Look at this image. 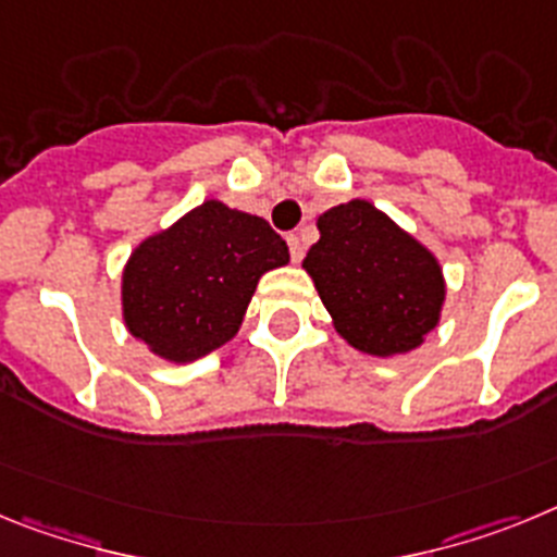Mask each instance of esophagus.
I'll return each mask as SVG.
<instances>
[{
    "label": "esophagus",
    "mask_w": 557,
    "mask_h": 557,
    "mask_svg": "<svg viewBox=\"0 0 557 557\" xmlns=\"http://www.w3.org/2000/svg\"><path fill=\"white\" fill-rule=\"evenodd\" d=\"M288 249H292L294 263H299L302 255H306V244H302V235H299V232H292V235H288Z\"/></svg>",
    "instance_id": "obj_1"
}]
</instances>
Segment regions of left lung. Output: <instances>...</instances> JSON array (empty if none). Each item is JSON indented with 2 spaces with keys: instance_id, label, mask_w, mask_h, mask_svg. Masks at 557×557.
Returning a JSON list of instances; mask_svg holds the SVG:
<instances>
[{
  "instance_id": "1",
  "label": "left lung",
  "mask_w": 557,
  "mask_h": 557,
  "mask_svg": "<svg viewBox=\"0 0 557 557\" xmlns=\"http://www.w3.org/2000/svg\"><path fill=\"white\" fill-rule=\"evenodd\" d=\"M317 226L319 240L302 269L338 336L381 359L423 345L446 299L432 251L364 198L331 207Z\"/></svg>"
}]
</instances>
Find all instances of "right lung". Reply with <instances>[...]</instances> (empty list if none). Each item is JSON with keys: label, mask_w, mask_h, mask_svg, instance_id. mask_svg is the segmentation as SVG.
<instances>
[{"label": "right lung", "mask_w": 557, "mask_h": 557, "mask_svg": "<svg viewBox=\"0 0 557 557\" xmlns=\"http://www.w3.org/2000/svg\"><path fill=\"white\" fill-rule=\"evenodd\" d=\"M285 263L288 246L263 219L210 198L132 251L125 327L159 359H201L238 333L258 280Z\"/></svg>", "instance_id": "1"}]
</instances>
